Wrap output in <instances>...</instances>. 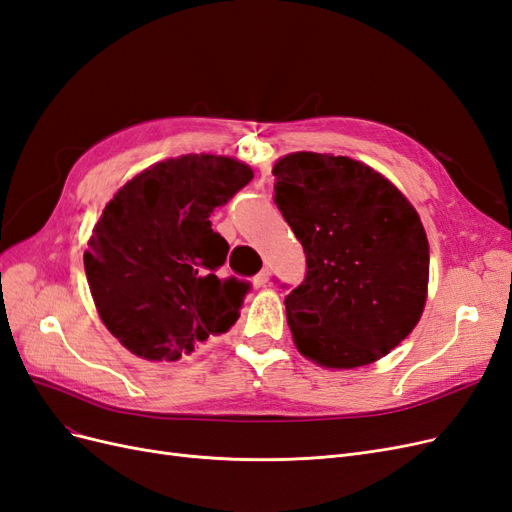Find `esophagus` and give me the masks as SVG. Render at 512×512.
Here are the masks:
<instances>
[{
    "label": "esophagus",
    "instance_id": "1",
    "mask_svg": "<svg viewBox=\"0 0 512 512\" xmlns=\"http://www.w3.org/2000/svg\"><path fill=\"white\" fill-rule=\"evenodd\" d=\"M269 277H271V273H269V269H260L258 271V275H256V286H267L269 284Z\"/></svg>",
    "mask_w": 512,
    "mask_h": 512
}]
</instances>
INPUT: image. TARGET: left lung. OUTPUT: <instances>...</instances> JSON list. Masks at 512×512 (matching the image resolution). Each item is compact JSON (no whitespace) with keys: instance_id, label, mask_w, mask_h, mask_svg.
Segmentation results:
<instances>
[{"instance_id":"1","label":"left lung","mask_w":512,"mask_h":512,"mask_svg":"<svg viewBox=\"0 0 512 512\" xmlns=\"http://www.w3.org/2000/svg\"><path fill=\"white\" fill-rule=\"evenodd\" d=\"M275 203L307 273L286 297L292 342L327 369L380 361L412 333L429 286V241L410 200L348 156L294 151L273 164Z\"/></svg>"}]
</instances>
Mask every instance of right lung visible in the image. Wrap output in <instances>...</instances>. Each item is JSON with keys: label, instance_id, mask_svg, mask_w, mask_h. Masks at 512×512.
<instances>
[{"label": "right lung", "instance_id": "right-lung-1", "mask_svg": "<svg viewBox=\"0 0 512 512\" xmlns=\"http://www.w3.org/2000/svg\"><path fill=\"white\" fill-rule=\"evenodd\" d=\"M252 177L237 158L188 153L108 200L83 260L98 316L123 348L173 363L239 320L250 284L218 275L228 243L209 218Z\"/></svg>", "mask_w": 512, "mask_h": 512}]
</instances>
